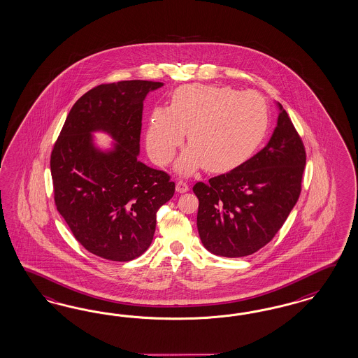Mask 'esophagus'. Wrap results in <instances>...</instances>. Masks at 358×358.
<instances>
[{"instance_id":"obj_1","label":"esophagus","mask_w":358,"mask_h":358,"mask_svg":"<svg viewBox=\"0 0 358 358\" xmlns=\"http://www.w3.org/2000/svg\"><path fill=\"white\" fill-rule=\"evenodd\" d=\"M176 190H177L178 193H185V192L189 190V185L186 184L182 180H178V181L176 182Z\"/></svg>"}]
</instances>
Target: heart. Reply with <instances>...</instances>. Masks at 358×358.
<instances>
[{"label":"heart","instance_id":"b5f03b06","mask_svg":"<svg viewBox=\"0 0 358 358\" xmlns=\"http://www.w3.org/2000/svg\"><path fill=\"white\" fill-rule=\"evenodd\" d=\"M268 108L260 94L229 87L184 85L174 90L169 108L152 111L147 148L152 160L165 165L184 141L190 147L176 164L182 174L201 165L207 172H227L244 163L268 129Z\"/></svg>","mask_w":358,"mask_h":358}]
</instances>
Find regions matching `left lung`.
<instances>
[{"label":"left lung","instance_id":"1","mask_svg":"<svg viewBox=\"0 0 358 358\" xmlns=\"http://www.w3.org/2000/svg\"><path fill=\"white\" fill-rule=\"evenodd\" d=\"M269 143L250 160L208 182H196V227L202 244L223 257H244L265 247L295 206L306 165L303 141L286 110Z\"/></svg>","mask_w":358,"mask_h":358}]
</instances>
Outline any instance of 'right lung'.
Wrapping results in <instances>:
<instances>
[{
	"instance_id": "obj_1",
	"label": "right lung",
	"mask_w": 358,
	"mask_h": 358,
	"mask_svg": "<svg viewBox=\"0 0 358 358\" xmlns=\"http://www.w3.org/2000/svg\"><path fill=\"white\" fill-rule=\"evenodd\" d=\"M163 83L101 84L71 108L51 152L55 205L77 241L111 261L139 257L151 245L156 213L174 194L164 171L138 160L143 101ZM105 130L115 150H97L91 132Z\"/></svg>"
}]
</instances>
